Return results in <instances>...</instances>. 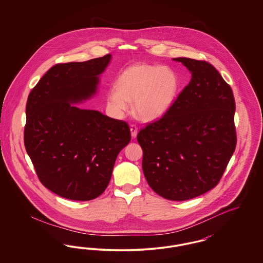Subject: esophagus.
Listing matches in <instances>:
<instances>
[{
    "instance_id": "34e87169",
    "label": "esophagus",
    "mask_w": 263,
    "mask_h": 263,
    "mask_svg": "<svg viewBox=\"0 0 263 263\" xmlns=\"http://www.w3.org/2000/svg\"><path fill=\"white\" fill-rule=\"evenodd\" d=\"M130 131H131V136L132 138L137 137L138 128L135 125H131L130 127Z\"/></svg>"
}]
</instances>
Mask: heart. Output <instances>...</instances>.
<instances>
[{"label": "heart", "mask_w": 263, "mask_h": 263, "mask_svg": "<svg viewBox=\"0 0 263 263\" xmlns=\"http://www.w3.org/2000/svg\"><path fill=\"white\" fill-rule=\"evenodd\" d=\"M180 88L179 79L170 68L139 63L128 67L117 80V87L107 93V105L118 116L129 109L143 121L162 118L174 105Z\"/></svg>", "instance_id": "b5f03b06"}]
</instances>
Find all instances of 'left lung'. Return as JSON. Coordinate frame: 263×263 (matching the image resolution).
<instances>
[{
    "label": "left lung",
    "instance_id": "8db88e82",
    "mask_svg": "<svg viewBox=\"0 0 263 263\" xmlns=\"http://www.w3.org/2000/svg\"><path fill=\"white\" fill-rule=\"evenodd\" d=\"M191 80L172 108L138 134L143 173L165 199H192L215 187L237 144L231 87L211 64L174 58Z\"/></svg>",
    "mask_w": 263,
    "mask_h": 263
}]
</instances>
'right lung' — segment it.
<instances>
[{
	"label": "right lung",
	"mask_w": 263,
	"mask_h": 263,
	"mask_svg": "<svg viewBox=\"0 0 263 263\" xmlns=\"http://www.w3.org/2000/svg\"><path fill=\"white\" fill-rule=\"evenodd\" d=\"M111 55L57 64L30 91L25 146L39 180L70 200L99 197L107 187L119 152L131 140L128 124L80 104L98 92Z\"/></svg>",
	"instance_id": "add662e5"
}]
</instances>
